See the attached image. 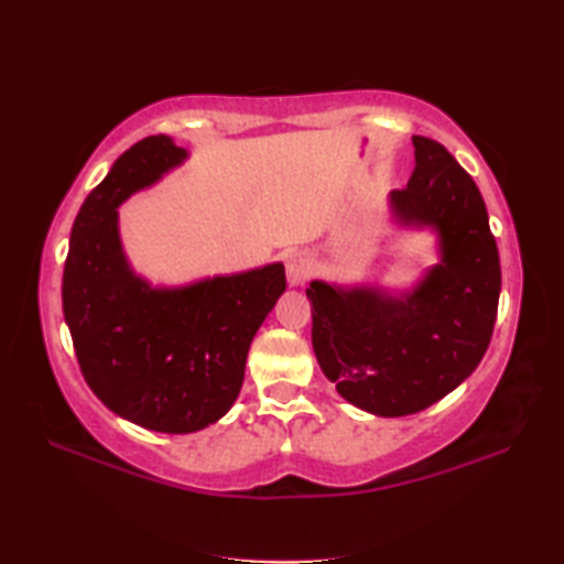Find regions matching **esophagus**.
Here are the masks:
<instances>
[{
  "instance_id": "esophagus-1",
  "label": "esophagus",
  "mask_w": 564,
  "mask_h": 564,
  "mask_svg": "<svg viewBox=\"0 0 564 564\" xmlns=\"http://www.w3.org/2000/svg\"><path fill=\"white\" fill-rule=\"evenodd\" d=\"M313 269H315V261L307 251H293L289 261H285V273H289L291 285H303L310 275H313Z\"/></svg>"
}]
</instances>
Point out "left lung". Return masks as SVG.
I'll return each mask as SVG.
<instances>
[{
    "mask_svg": "<svg viewBox=\"0 0 564 564\" xmlns=\"http://www.w3.org/2000/svg\"><path fill=\"white\" fill-rule=\"evenodd\" d=\"M414 172L390 194L402 225L434 227L441 263L410 293L313 281V349L339 394L378 416H406L446 398L480 366L501 291L480 188L441 142L414 135Z\"/></svg>",
    "mask_w": 564,
    "mask_h": 564,
    "instance_id": "1",
    "label": "left lung"
}]
</instances>
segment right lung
Returning <instances> with one entry per match:
<instances>
[{"instance_id": "1", "label": "right lung", "mask_w": 564, "mask_h": 564, "mask_svg": "<svg viewBox=\"0 0 564 564\" xmlns=\"http://www.w3.org/2000/svg\"><path fill=\"white\" fill-rule=\"evenodd\" d=\"M186 160L170 135L126 150L72 225L63 313L91 392L118 416L162 434L215 424L235 404L249 344L285 291L283 263L152 289L130 271L118 206Z\"/></svg>"}]
</instances>
